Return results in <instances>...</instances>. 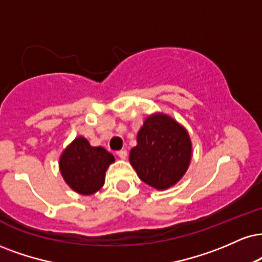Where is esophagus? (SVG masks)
<instances>
[{
    "instance_id": "esophagus-1",
    "label": "esophagus",
    "mask_w": 262,
    "mask_h": 262,
    "mask_svg": "<svg viewBox=\"0 0 262 262\" xmlns=\"http://www.w3.org/2000/svg\"><path fill=\"white\" fill-rule=\"evenodd\" d=\"M117 155H118L119 159H122V160H125V159H127V151H125V150L117 151Z\"/></svg>"
}]
</instances>
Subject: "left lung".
Here are the masks:
<instances>
[{
    "label": "left lung",
    "mask_w": 262,
    "mask_h": 262,
    "mask_svg": "<svg viewBox=\"0 0 262 262\" xmlns=\"http://www.w3.org/2000/svg\"><path fill=\"white\" fill-rule=\"evenodd\" d=\"M129 161L141 181L159 190L171 188L187 172L191 141L187 129L163 113L145 119Z\"/></svg>",
    "instance_id": "8db88e82"
}]
</instances>
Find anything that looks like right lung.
<instances>
[{
  "instance_id": "right-lung-1",
  "label": "right lung",
  "mask_w": 262,
  "mask_h": 262,
  "mask_svg": "<svg viewBox=\"0 0 262 262\" xmlns=\"http://www.w3.org/2000/svg\"><path fill=\"white\" fill-rule=\"evenodd\" d=\"M113 162L115 157L106 149L91 146L84 137H78L59 157V171L74 191L91 195L102 188L105 173Z\"/></svg>"
}]
</instances>
